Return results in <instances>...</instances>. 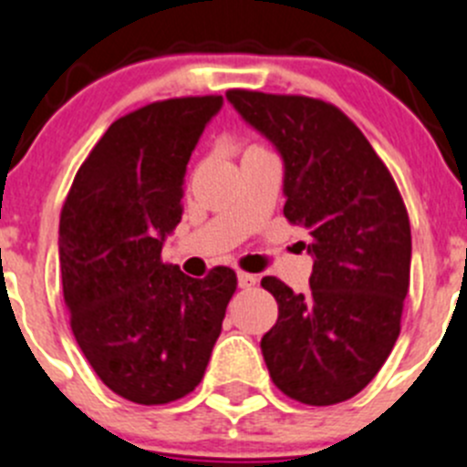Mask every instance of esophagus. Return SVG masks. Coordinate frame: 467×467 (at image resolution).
I'll return each mask as SVG.
<instances>
[{
    "label": "esophagus",
    "instance_id": "esophagus-1",
    "mask_svg": "<svg viewBox=\"0 0 467 467\" xmlns=\"http://www.w3.org/2000/svg\"><path fill=\"white\" fill-rule=\"evenodd\" d=\"M237 283H239V287H254L255 283H258V278L254 276V274H246V272H239L237 274Z\"/></svg>",
    "mask_w": 467,
    "mask_h": 467
}]
</instances>
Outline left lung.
I'll return each mask as SVG.
<instances>
[{
	"label": "left lung",
	"mask_w": 467,
	"mask_h": 467,
	"mask_svg": "<svg viewBox=\"0 0 467 467\" xmlns=\"http://www.w3.org/2000/svg\"><path fill=\"white\" fill-rule=\"evenodd\" d=\"M230 106L283 161V213L308 234L306 293L274 276L278 320L260 341L274 385L334 405L376 378L400 332L410 221L389 170L338 108L306 96L230 89Z\"/></svg>",
	"instance_id": "obj_1"
}]
</instances>
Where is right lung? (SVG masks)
<instances>
[{"mask_svg":"<svg viewBox=\"0 0 467 467\" xmlns=\"http://www.w3.org/2000/svg\"><path fill=\"white\" fill-rule=\"evenodd\" d=\"M223 96L151 103L121 117L78 170L59 219L71 329L115 394L163 405L202 380L237 287L233 269L191 278L161 260L182 221L184 177Z\"/></svg>","mask_w":467,"mask_h":467,"instance_id":"add662e5","label":"right lung"}]
</instances>
